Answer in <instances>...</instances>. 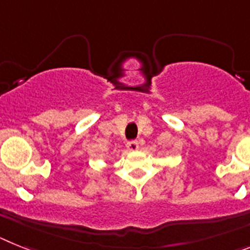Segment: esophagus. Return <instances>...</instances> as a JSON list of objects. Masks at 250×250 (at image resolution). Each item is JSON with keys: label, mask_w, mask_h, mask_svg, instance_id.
<instances>
[{"label": "esophagus", "mask_w": 250, "mask_h": 250, "mask_svg": "<svg viewBox=\"0 0 250 250\" xmlns=\"http://www.w3.org/2000/svg\"><path fill=\"white\" fill-rule=\"evenodd\" d=\"M138 141H129V142H127V148L129 149V151H137L138 149Z\"/></svg>", "instance_id": "34e87169"}]
</instances>
